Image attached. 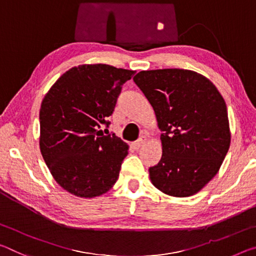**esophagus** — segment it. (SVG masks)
Returning a JSON list of instances; mask_svg holds the SVG:
<instances>
[{
  "mask_svg": "<svg viewBox=\"0 0 256 256\" xmlns=\"http://www.w3.org/2000/svg\"><path fill=\"white\" fill-rule=\"evenodd\" d=\"M146 140H147V138H146L144 136H140L139 139H138L136 141H134V142H133V148H134V149H140L146 144Z\"/></svg>",
  "mask_w": 256,
  "mask_h": 256,
  "instance_id": "esophagus-1",
  "label": "esophagus"
}]
</instances>
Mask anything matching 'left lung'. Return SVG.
Wrapping results in <instances>:
<instances>
[{"label":"left lung","mask_w":256,"mask_h":256,"mask_svg":"<svg viewBox=\"0 0 256 256\" xmlns=\"http://www.w3.org/2000/svg\"><path fill=\"white\" fill-rule=\"evenodd\" d=\"M133 80L163 131V155L149 168L152 184L174 197L198 192L218 173L229 150L224 99L210 80L192 70H142Z\"/></svg>","instance_id":"1"}]
</instances>
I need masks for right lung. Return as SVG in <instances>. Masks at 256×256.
Returning <instances> with one entry per match:
<instances>
[{"instance_id": "1", "label": "right lung", "mask_w": 256, "mask_h": 256, "mask_svg": "<svg viewBox=\"0 0 256 256\" xmlns=\"http://www.w3.org/2000/svg\"><path fill=\"white\" fill-rule=\"evenodd\" d=\"M136 72L109 64H80L60 76L40 110V148L54 180L77 197L107 192L118 179L128 146L104 136L125 82ZM106 133V132H104Z\"/></svg>"}]
</instances>
